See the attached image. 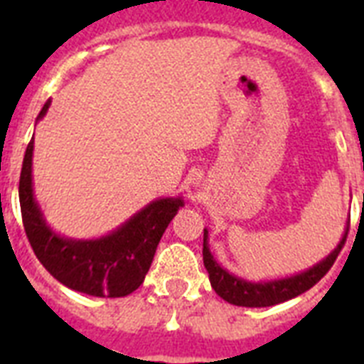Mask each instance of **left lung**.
I'll use <instances>...</instances> for the list:
<instances>
[{
  "label": "left lung",
  "mask_w": 364,
  "mask_h": 364,
  "mask_svg": "<svg viewBox=\"0 0 364 364\" xmlns=\"http://www.w3.org/2000/svg\"><path fill=\"white\" fill-rule=\"evenodd\" d=\"M346 238H348V228H346L344 236L340 240L333 253L328 255L327 259H323L321 262H317L316 266H311L308 270L300 272L296 276L283 277V279H274V282H247L238 276L228 274L223 268L210 251L208 245V230L204 228V266L208 274H210L211 287L215 289V293L221 296L223 300H227L234 306H245V308H266V306H276L279 302L291 300L299 294L306 293L308 289H311L319 279H321L331 266L334 264V260L338 257V253L344 247Z\"/></svg>",
  "instance_id": "left-lung-1"
}]
</instances>
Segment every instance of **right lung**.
Returning <instances> with one entry per match:
<instances>
[{
	"label": "right lung",
	"instance_id": "obj_1",
	"mask_svg": "<svg viewBox=\"0 0 364 364\" xmlns=\"http://www.w3.org/2000/svg\"><path fill=\"white\" fill-rule=\"evenodd\" d=\"M50 102L43 105L37 121L45 117ZM33 137L26 149L20 171L18 198L26 236L33 253L50 276L65 287L90 294L119 299L134 293L151 268L154 251L177 210L181 198H160L107 236L98 240L62 238L50 230L33 198L31 185Z\"/></svg>",
	"mask_w": 364,
	"mask_h": 364
}]
</instances>
